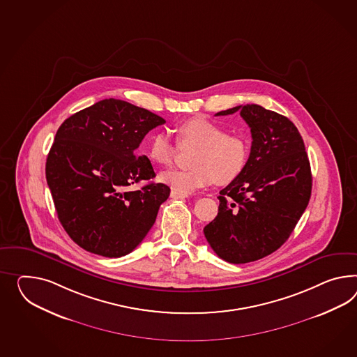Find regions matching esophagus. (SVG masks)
<instances>
[{
  "mask_svg": "<svg viewBox=\"0 0 357 357\" xmlns=\"http://www.w3.org/2000/svg\"><path fill=\"white\" fill-rule=\"evenodd\" d=\"M171 198H174V199H185L186 198V195H183V194H180V192H171Z\"/></svg>",
  "mask_w": 357,
  "mask_h": 357,
  "instance_id": "obj_1",
  "label": "esophagus"
}]
</instances>
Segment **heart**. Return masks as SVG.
Listing matches in <instances>:
<instances>
[{"instance_id": "1", "label": "heart", "mask_w": 357, "mask_h": 357, "mask_svg": "<svg viewBox=\"0 0 357 357\" xmlns=\"http://www.w3.org/2000/svg\"><path fill=\"white\" fill-rule=\"evenodd\" d=\"M177 144L183 150H195L190 156L192 168L188 171H167L160 181L183 195L211 183L227 185L236 180L247 162L246 141L238 135L227 133L219 124L192 118L177 128ZM177 145L165 132H156L149 141L147 156L159 165H171L177 154Z\"/></svg>"}]
</instances>
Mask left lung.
Segmentation results:
<instances>
[{
	"instance_id": "obj_1",
	"label": "left lung",
	"mask_w": 357,
	"mask_h": 357,
	"mask_svg": "<svg viewBox=\"0 0 357 357\" xmlns=\"http://www.w3.org/2000/svg\"><path fill=\"white\" fill-rule=\"evenodd\" d=\"M251 129L243 171L219 195L218 216L203 231L216 255L245 264L284 245L311 198V165L293 121L259 105L237 106Z\"/></svg>"
}]
</instances>
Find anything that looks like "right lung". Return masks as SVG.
Here are the masks:
<instances>
[{
  "instance_id": "obj_1",
  "label": "right lung",
  "mask_w": 357,
  "mask_h": 357,
  "mask_svg": "<svg viewBox=\"0 0 357 357\" xmlns=\"http://www.w3.org/2000/svg\"><path fill=\"white\" fill-rule=\"evenodd\" d=\"M165 120L121 100H103L64 120L46 159V181L58 219L75 243L97 255L132 252L169 197L137 149Z\"/></svg>"
}]
</instances>
